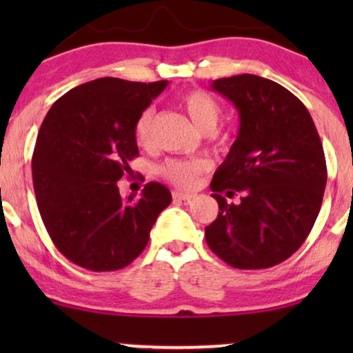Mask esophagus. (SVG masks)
I'll return each mask as SVG.
<instances>
[{
	"label": "esophagus",
	"mask_w": 353,
	"mask_h": 353,
	"mask_svg": "<svg viewBox=\"0 0 353 353\" xmlns=\"http://www.w3.org/2000/svg\"><path fill=\"white\" fill-rule=\"evenodd\" d=\"M172 197L175 201H191L194 194H190V192H181V191H173Z\"/></svg>",
	"instance_id": "esophagus-1"
}]
</instances>
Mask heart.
<instances>
[{
  "label": "heart",
  "instance_id": "obj_1",
  "mask_svg": "<svg viewBox=\"0 0 353 353\" xmlns=\"http://www.w3.org/2000/svg\"><path fill=\"white\" fill-rule=\"evenodd\" d=\"M181 105L190 115L192 122L204 132H212L219 123L221 108L214 96L204 90H191L181 96ZM156 110L146 108L138 115L134 122L133 134L139 146H148L152 138V125ZM212 168V162L205 157L194 159H168L159 167V173L167 181L173 183L178 188L196 186L199 176L204 175Z\"/></svg>",
  "mask_w": 353,
  "mask_h": 353
}]
</instances>
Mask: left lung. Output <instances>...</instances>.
<instances>
[{
    "mask_svg": "<svg viewBox=\"0 0 353 353\" xmlns=\"http://www.w3.org/2000/svg\"><path fill=\"white\" fill-rule=\"evenodd\" d=\"M212 88L236 105L241 127L210 183L219 215L205 241L233 268L274 267L301 248L320 214L327 180L320 134L302 101L276 81L243 74ZM236 192L240 204L228 205Z\"/></svg>",
    "mask_w": 353,
    "mask_h": 353,
    "instance_id": "left-lung-1",
    "label": "left lung"
}]
</instances>
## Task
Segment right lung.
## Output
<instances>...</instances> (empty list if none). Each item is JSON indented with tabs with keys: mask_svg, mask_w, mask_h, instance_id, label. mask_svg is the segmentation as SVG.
Segmentation results:
<instances>
[{
	"mask_svg": "<svg viewBox=\"0 0 353 353\" xmlns=\"http://www.w3.org/2000/svg\"><path fill=\"white\" fill-rule=\"evenodd\" d=\"M167 85L104 77L67 91L43 120L32 157L38 210L57 250L81 268L127 267L170 205L161 183H146L138 201L117 186L139 154L134 122Z\"/></svg>",
	"mask_w": 353,
	"mask_h": 353,
	"instance_id": "obj_1",
	"label": "right lung"
}]
</instances>
